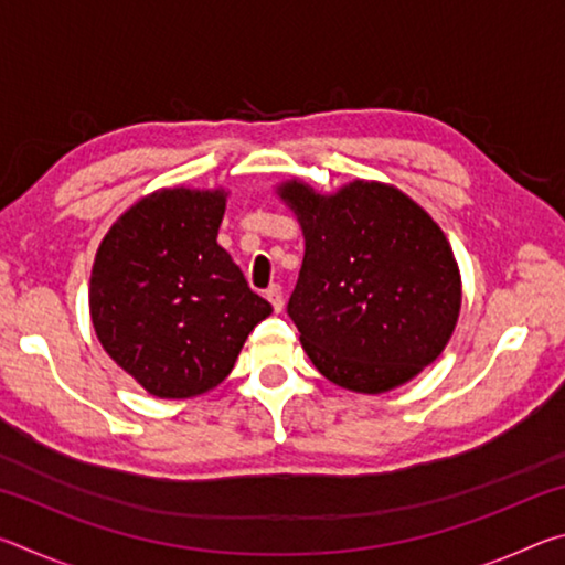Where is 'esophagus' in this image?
<instances>
[{"instance_id": "1", "label": "esophagus", "mask_w": 565, "mask_h": 565, "mask_svg": "<svg viewBox=\"0 0 565 565\" xmlns=\"http://www.w3.org/2000/svg\"><path fill=\"white\" fill-rule=\"evenodd\" d=\"M266 299L271 301L274 311H281L284 309V291H281V286L279 284H271L269 289H266Z\"/></svg>"}]
</instances>
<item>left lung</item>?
I'll list each match as a JSON object with an SVG mask.
<instances>
[{
  "label": "left lung",
  "instance_id": "1",
  "mask_svg": "<svg viewBox=\"0 0 565 565\" xmlns=\"http://www.w3.org/2000/svg\"><path fill=\"white\" fill-rule=\"evenodd\" d=\"M306 254L286 303L323 376L359 394L406 384L451 339L461 276L451 246L398 189L353 181L333 196L281 186Z\"/></svg>",
  "mask_w": 565,
  "mask_h": 565
}]
</instances>
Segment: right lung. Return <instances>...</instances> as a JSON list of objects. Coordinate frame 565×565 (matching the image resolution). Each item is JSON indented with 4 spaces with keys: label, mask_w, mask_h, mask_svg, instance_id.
<instances>
[{
    "label": "right lung",
    "mask_w": 565,
    "mask_h": 565,
    "mask_svg": "<svg viewBox=\"0 0 565 565\" xmlns=\"http://www.w3.org/2000/svg\"><path fill=\"white\" fill-rule=\"evenodd\" d=\"M224 191L161 189L109 228L89 309L104 351L159 398H191L228 376L271 313L216 244Z\"/></svg>",
    "instance_id": "add662e5"
}]
</instances>
